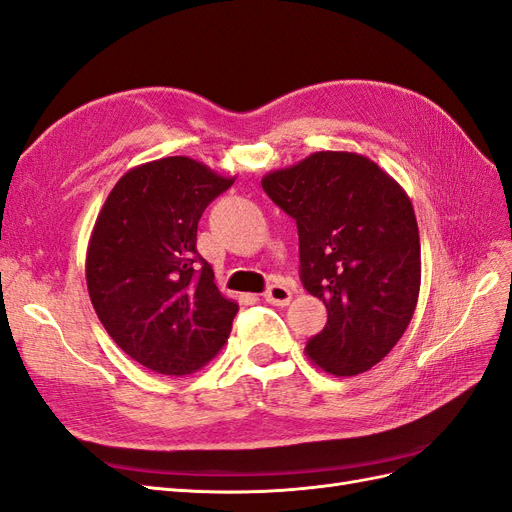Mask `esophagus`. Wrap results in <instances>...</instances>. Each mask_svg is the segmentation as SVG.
Segmentation results:
<instances>
[{"mask_svg": "<svg viewBox=\"0 0 512 512\" xmlns=\"http://www.w3.org/2000/svg\"><path fill=\"white\" fill-rule=\"evenodd\" d=\"M266 302L276 306H287L291 302V291L285 285H270L264 294Z\"/></svg>", "mask_w": 512, "mask_h": 512, "instance_id": "esophagus-1", "label": "esophagus"}]
</instances>
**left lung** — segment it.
I'll use <instances>...</instances> for the list:
<instances>
[{"mask_svg":"<svg viewBox=\"0 0 512 512\" xmlns=\"http://www.w3.org/2000/svg\"><path fill=\"white\" fill-rule=\"evenodd\" d=\"M261 186L296 218L300 279L328 309L306 356L334 377L369 371L416 311L420 236L410 197L371 158L330 150L266 173Z\"/></svg>","mask_w":512,"mask_h":512,"instance_id":"obj_1","label":"left lung"}]
</instances>
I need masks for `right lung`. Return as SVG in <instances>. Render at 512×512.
<instances>
[{"label": "right lung", "mask_w": 512, "mask_h": 512, "mask_svg": "<svg viewBox=\"0 0 512 512\" xmlns=\"http://www.w3.org/2000/svg\"><path fill=\"white\" fill-rule=\"evenodd\" d=\"M236 175L188 156L128 169L98 212L85 253L94 311L124 352L163 375H191L221 352L238 302L197 253V223Z\"/></svg>", "instance_id": "obj_1"}]
</instances>
